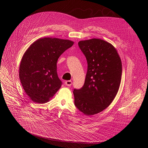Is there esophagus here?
I'll use <instances>...</instances> for the list:
<instances>
[{
    "instance_id": "1",
    "label": "esophagus",
    "mask_w": 148,
    "mask_h": 148,
    "mask_svg": "<svg viewBox=\"0 0 148 148\" xmlns=\"http://www.w3.org/2000/svg\"><path fill=\"white\" fill-rule=\"evenodd\" d=\"M65 84L67 86H70L72 84V81H66L65 82Z\"/></svg>"
}]
</instances>
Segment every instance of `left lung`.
<instances>
[{
  "instance_id": "1",
  "label": "left lung",
  "mask_w": 148,
  "mask_h": 148,
  "mask_svg": "<svg viewBox=\"0 0 148 148\" xmlns=\"http://www.w3.org/2000/svg\"><path fill=\"white\" fill-rule=\"evenodd\" d=\"M87 61V72L83 87L74 89L75 105L87 116L107 108L120 87L122 61L116 49L108 42L92 38L78 42Z\"/></svg>"
}]
</instances>
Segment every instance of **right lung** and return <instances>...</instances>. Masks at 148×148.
<instances>
[{"label": "right lung", "mask_w": 148, "mask_h": 148, "mask_svg": "<svg viewBox=\"0 0 148 148\" xmlns=\"http://www.w3.org/2000/svg\"><path fill=\"white\" fill-rule=\"evenodd\" d=\"M74 42L57 38H39L29 47L21 60L19 78L25 93L34 102L45 103L60 88L57 72L60 55Z\"/></svg>", "instance_id": "add662e5"}]
</instances>
